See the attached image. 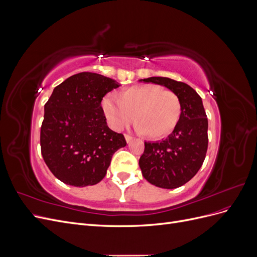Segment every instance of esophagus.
<instances>
[{
  "label": "esophagus",
  "instance_id": "1",
  "mask_svg": "<svg viewBox=\"0 0 257 257\" xmlns=\"http://www.w3.org/2000/svg\"><path fill=\"white\" fill-rule=\"evenodd\" d=\"M124 137H125V141H126V143H127V144H130L132 141H133V137L130 136V135H127V134L124 135Z\"/></svg>",
  "mask_w": 257,
  "mask_h": 257
}]
</instances>
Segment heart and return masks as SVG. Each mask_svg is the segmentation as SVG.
<instances>
[{
  "label": "heart",
  "instance_id": "heart-1",
  "mask_svg": "<svg viewBox=\"0 0 257 257\" xmlns=\"http://www.w3.org/2000/svg\"><path fill=\"white\" fill-rule=\"evenodd\" d=\"M102 110L109 126L121 131L133 121L141 134L159 139L168 136L180 120L182 107L175 92L157 84H142L103 97Z\"/></svg>",
  "mask_w": 257,
  "mask_h": 257
}]
</instances>
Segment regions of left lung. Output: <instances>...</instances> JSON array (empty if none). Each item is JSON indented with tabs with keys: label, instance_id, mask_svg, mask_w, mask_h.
I'll use <instances>...</instances> for the list:
<instances>
[{
	"label": "left lung",
	"instance_id": "obj_1",
	"mask_svg": "<svg viewBox=\"0 0 257 257\" xmlns=\"http://www.w3.org/2000/svg\"><path fill=\"white\" fill-rule=\"evenodd\" d=\"M164 85L180 98L182 112L173 133L161 142H145L139 167L148 182L176 189L197 174L208 149V119L201 97L189 84L167 77L142 79Z\"/></svg>",
	"mask_w": 257,
	"mask_h": 257
}]
</instances>
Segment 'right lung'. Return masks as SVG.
<instances>
[{
    "label": "right lung",
    "mask_w": 257,
    "mask_h": 257,
    "mask_svg": "<svg viewBox=\"0 0 257 257\" xmlns=\"http://www.w3.org/2000/svg\"><path fill=\"white\" fill-rule=\"evenodd\" d=\"M118 87L111 78L83 72L53 89L45 104L41 149L60 181L78 188L98 183L113 153L126 146L122 134L108 127L100 106L107 93Z\"/></svg>",
    "instance_id": "right-lung-1"
}]
</instances>
